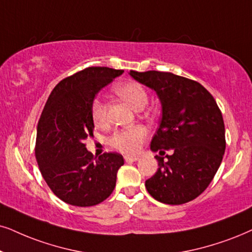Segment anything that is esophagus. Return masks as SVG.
Here are the masks:
<instances>
[{"label":"esophagus","instance_id":"1","mask_svg":"<svg viewBox=\"0 0 252 252\" xmlns=\"http://www.w3.org/2000/svg\"><path fill=\"white\" fill-rule=\"evenodd\" d=\"M138 156H126V157H124V160H126V163H132V161L138 160Z\"/></svg>","mask_w":252,"mask_h":252}]
</instances>
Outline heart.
<instances>
[{
	"label": "heart",
	"instance_id": "heart-1",
	"mask_svg": "<svg viewBox=\"0 0 252 252\" xmlns=\"http://www.w3.org/2000/svg\"><path fill=\"white\" fill-rule=\"evenodd\" d=\"M115 93L126 102H128L135 110H143L148 104V93L141 84L136 81H128L117 85L114 88ZM106 104L100 97H95L92 102V119L96 126H102L106 122ZM148 130L142 126L121 129L110 137L109 144L122 154H135L145 141Z\"/></svg>",
	"mask_w": 252,
	"mask_h": 252
}]
</instances>
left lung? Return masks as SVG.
<instances>
[{
  "label": "left lung",
  "instance_id": "obj_1",
  "mask_svg": "<svg viewBox=\"0 0 252 252\" xmlns=\"http://www.w3.org/2000/svg\"><path fill=\"white\" fill-rule=\"evenodd\" d=\"M156 92L161 119L151 141L158 170L145 181L150 195L166 205H183L199 196L218 172L225 150L224 123L212 94L199 82L168 72L130 71Z\"/></svg>",
  "mask_w": 252,
  "mask_h": 252
}]
</instances>
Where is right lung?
<instances>
[{
	"label": "right lung",
	"mask_w": 252,
	"mask_h": 252,
	"mask_svg": "<svg viewBox=\"0 0 252 252\" xmlns=\"http://www.w3.org/2000/svg\"><path fill=\"white\" fill-rule=\"evenodd\" d=\"M122 69L88 67L59 82L51 92L37 126L36 158L44 180L60 200L89 207L113 193L122 155L95 158L85 139L93 137L92 102Z\"/></svg>",
	"instance_id": "1"
}]
</instances>
